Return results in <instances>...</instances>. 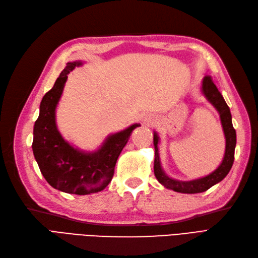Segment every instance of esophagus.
Returning <instances> with one entry per match:
<instances>
[{
	"label": "esophagus",
	"instance_id": "1",
	"mask_svg": "<svg viewBox=\"0 0 258 258\" xmlns=\"http://www.w3.org/2000/svg\"><path fill=\"white\" fill-rule=\"evenodd\" d=\"M143 123L145 125H147V126H155L156 123H157V117L154 114H148L146 116H144L143 118Z\"/></svg>",
	"mask_w": 258,
	"mask_h": 258
}]
</instances>
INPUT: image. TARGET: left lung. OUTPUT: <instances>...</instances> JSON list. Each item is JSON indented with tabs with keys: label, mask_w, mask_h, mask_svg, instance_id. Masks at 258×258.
I'll use <instances>...</instances> for the list:
<instances>
[{
	"label": "left lung",
	"mask_w": 258,
	"mask_h": 258,
	"mask_svg": "<svg viewBox=\"0 0 258 258\" xmlns=\"http://www.w3.org/2000/svg\"><path fill=\"white\" fill-rule=\"evenodd\" d=\"M202 92L205 98L214 105V108L218 111L220 115V121L222 125V130L226 137V150L221 163L215 171L209 173L206 176L200 177V179L190 180V181H180L170 177L166 174L160 162L159 157V136L157 132H154V145H155V163L154 171L157 180L161 183L164 187L172 189L177 193L184 194H196L202 193L214 186L215 184L221 182L227 176L229 171L232 168L234 161V149L236 145V133L232 125V116H231L230 108L224 101L220 91L218 90L214 82L211 81L210 76H205L202 83Z\"/></svg>",
	"instance_id": "1"
}]
</instances>
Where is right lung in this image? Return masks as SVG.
<instances>
[{"label":"right lung","instance_id":"1","mask_svg":"<svg viewBox=\"0 0 258 258\" xmlns=\"http://www.w3.org/2000/svg\"><path fill=\"white\" fill-rule=\"evenodd\" d=\"M82 61L69 62L55 84L42 98L40 112L34 126L32 151L42 175L52 187L64 193L88 195L101 192L114 174L118 156L128 138L141 124H132L111 134L95 151H84L66 142L56 126L55 110L68 74Z\"/></svg>","mask_w":258,"mask_h":258}]
</instances>
